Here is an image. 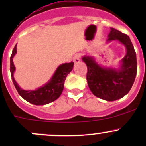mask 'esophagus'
Returning <instances> with one entry per match:
<instances>
[{"instance_id":"obj_1","label":"esophagus","mask_w":146,"mask_h":146,"mask_svg":"<svg viewBox=\"0 0 146 146\" xmlns=\"http://www.w3.org/2000/svg\"><path fill=\"white\" fill-rule=\"evenodd\" d=\"M80 61V56L79 54H76L73 57V62L75 64H78Z\"/></svg>"}]
</instances>
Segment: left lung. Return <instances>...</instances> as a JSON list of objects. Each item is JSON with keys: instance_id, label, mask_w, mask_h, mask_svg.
I'll return each instance as SVG.
<instances>
[{"instance_id": "8db88e82", "label": "left lung", "mask_w": 146, "mask_h": 146, "mask_svg": "<svg viewBox=\"0 0 146 146\" xmlns=\"http://www.w3.org/2000/svg\"><path fill=\"white\" fill-rule=\"evenodd\" d=\"M108 36L107 41L118 40L127 50L121 69L102 68L90 56H84L82 61L88 67L86 78L91 92L104 100L114 101L126 95L133 85L137 73L136 54L130 38L126 34L111 28Z\"/></svg>"}]
</instances>
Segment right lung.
<instances>
[{"instance_id": "1", "label": "right lung", "mask_w": 146, "mask_h": 146, "mask_svg": "<svg viewBox=\"0 0 146 146\" xmlns=\"http://www.w3.org/2000/svg\"><path fill=\"white\" fill-rule=\"evenodd\" d=\"M17 52L16 45L14 47L10 56V73H11L12 80L17 90L19 95L24 98L25 100L35 105H44L48 104L51 102L56 100L59 98L62 93L64 87V82L66 76L72 70L74 63L70 62L68 64H64L58 66L56 70L54 76L51 80L44 86L41 87L36 90H24L18 86L13 77V73L15 71L14 64L13 62V58Z\"/></svg>"}]
</instances>
